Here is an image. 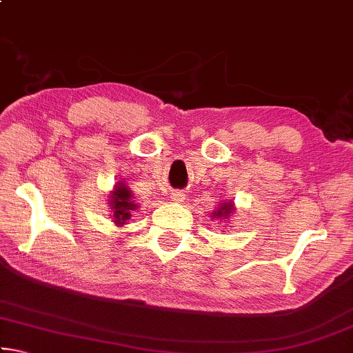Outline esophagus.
Listing matches in <instances>:
<instances>
[{
    "label": "esophagus",
    "instance_id": "esophagus-1",
    "mask_svg": "<svg viewBox=\"0 0 353 353\" xmlns=\"http://www.w3.org/2000/svg\"><path fill=\"white\" fill-rule=\"evenodd\" d=\"M170 198H171L172 202H176V204H181V202L185 201V194L182 193V191L174 190V191H171V193H170Z\"/></svg>",
    "mask_w": 353,
    "mask_h": 353
}]
</instances>
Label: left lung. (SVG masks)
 <instances>
[{
  "label": "left lung",
  "mask_w": 353,
  "mask_h": 353,
  "mask_svg": "<svg viewBox=\"0 0 353 353\" xmlns=\"http://www.w3.org/2000/svg\"><path fill=\"white\" fill-rule=\"evenodd\" d=\"M236 210L234 201H221L219 207H216V210H214L212 214L213 218L216 219H224V221H229L232 214Z\"/></svg>",
  "instance_id": "obj_1"
}]
</instances>
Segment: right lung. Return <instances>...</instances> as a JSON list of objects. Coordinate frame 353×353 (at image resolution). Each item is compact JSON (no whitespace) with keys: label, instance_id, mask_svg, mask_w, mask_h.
Segmentation results:
<instances>
[{"label":"right lung","instance_id":"right-lung-1","mask_svg":"<svg viewBox=\"0 0 353 353\" xmlns=\"http://www.w3.org/2000/svg\"><path fill=\"white\" fill-rule=\"evenodd\" d=\"M109 207L112 210L110 218L118 227L126 224V221L132 216V212H135L139 205L134 201L132 190H130L124 181L117 182L115 187L109 194Z\"/></svg>","mask_w":353,"mask_h":353}]
</instances>
